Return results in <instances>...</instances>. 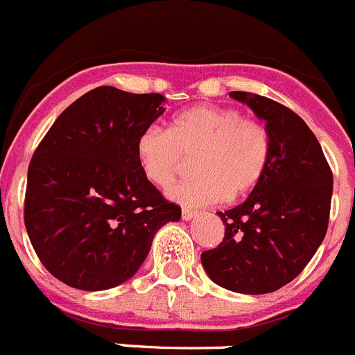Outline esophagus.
I'll return each mask as SVG.
<instances>
[{"mask_svg": "<svg viewBox=\"0 0 355 355\" xmlns=\"http://www.w3.org/2000/svg\"><path fill=\"white\" fill-rule=\"evenodd\" d=\"M181 217H183V220H192L193 217H198V211L187 210V208H184V210L181 211Z\"/></svg>", "mask_w": 355, "mask_h": 355, "instance_id": "obj_1", "label": "esophagus"}]
</instances>
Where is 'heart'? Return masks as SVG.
Masks as SVG:
<instances>
[{
  "label": "heart",
  "mask_w": 355,
  "mask_h": 355,
  "mask_svg": "<svg viewBox=\"0 0 355 355\" xmlns=\"http://www.w3.org/2000/svg\"><path fill=\"white\" fill-rule=\"evenodd\" d=\"M192 156L196 174L175 184L171 198L184 207H205L255 189L268 172L271 138L239 109L196 105L175 114L168 132L147 127L136 141L141 171L159 189H168Z\"/></svg>",
  "instance_id": "1"
}]
</instances>
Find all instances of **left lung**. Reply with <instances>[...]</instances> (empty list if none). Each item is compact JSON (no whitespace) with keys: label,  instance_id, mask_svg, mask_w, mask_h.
<instances>
[{"label":"left lung","instance_id":"obj_1","mask_svg":"<svg viewBox=\"0 0 355 355\" xmlns=\"http://www.w3.org/2000/svg\"><path fill=\"white\" fill-rule=\"evenodd\" d=\"M230 96L266 122L271 159L246 201L219 211L224 239L201 262L217 286L266 295L295 280L325 239L332 172L320 141L295 111L246 91Z\"/></svg>","mask_w":355,"mask_h":355}]
</instances>
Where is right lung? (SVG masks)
<instances>
[{
  "label": "right lung",
  "instance_id": "add662e5",
  "mask_svg": "<svg viewBox=\"0 0 355 355\" xmlns=\"http://www.w3.org/2000/svg\"><path fill=\"white\" fill-rule=\"evenodd\" d=\"M165 96L111 86L66 107L28 166L25 226L42 266L66 286L104 291L135 277L157 230L181 219L136 157Z\"/></svg>",
  "mask_w": 355,
  "mask_h": 355
}]
</instances>
